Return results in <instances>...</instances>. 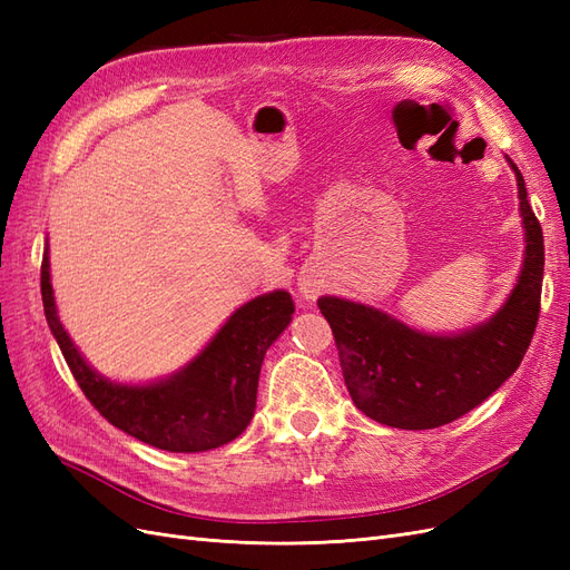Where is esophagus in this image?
Wrapping results in <instances>:
<instances>
[{"instance_id":"1","label":"esophagus","mask_w":570,"mask_h":570,"mask_svg":"<svg viewBox=\"0 0 570 570\" xmlns=\"http://www.w3.org/2000/svg\"><path fill=\"white\" fill-rule=\"evenodd\" d=\"M321 287H323V283L316 281L314 275H304V278H299V292L306 299H314L321 292Z\"/></svg>"}]
</instances>
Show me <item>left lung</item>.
<instances>
[{"label":"left lung","mask_w":570,"mask_h":570,"mask_svg":"<svg viewBox=\"0 0 570 570\" xmlns=\"http://www.w3.org/2000/svg\"><path fill=\"white\" fill-rule=\"evenodd\" d=\"M511 168L519 180L525 262L511 297L488 323L450 337L425 335L373 306L318 299L333 327L352 402L368 419L402 430L452 423L485 402L521 366L540 318L544 237L521 170L513 161Z\"/></svg>","instance_id":"obj_1"}]
</instances>
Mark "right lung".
Listing matches in <instances>:
<instances>
[{
    "label": "right lung",
    "instance_id": "right-lung-1",
    "mask_svg": "<svg viewBox=\"0 0 570 570\" xmlns=\"http://www.w3.org/2000/svg\"><path fill=\"white\" fill-rule=\"evenodd\" d=\"M40 287L47 323L76 383L111 425L166 452H206L249 425L266 350L285 331L295 304L278 289L239 306L193 364L154 385H116L85 364L57 316L45 252Z\"/></svg>",
    "mask_w": 570,
    "mask_h": 570
}]
</instances>
